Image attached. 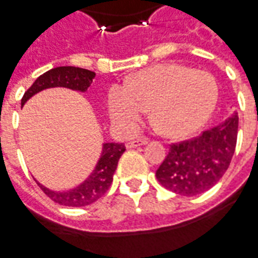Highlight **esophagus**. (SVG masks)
Listing matches in <instances>:
<instances>
[{
  "mask_svg": "<svg viewBox=\"0 0 258 258\" xmlns=\"http://www.w3.org/2000/svg\"><path fill=\"white\" fill-rule=\"evenodd\" d=\"M148 141L145 138H142V140H134V141H128L125 144V147L127 148H137V147H142V145H147Z\"/></svg>",
  "mask_w": 258,
  "mask_h": 258,
  "instance_id": "obj_1",
  "label": "esophagus"
}]
</instances>
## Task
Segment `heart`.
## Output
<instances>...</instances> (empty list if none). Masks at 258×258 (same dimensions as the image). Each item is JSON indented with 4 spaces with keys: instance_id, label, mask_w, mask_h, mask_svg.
<instances>
[{
    "instance_id": "obj_1",
    "label": "heart",
    "mask_w": 258,
    "mask_h": 258,
    "mask_svg": "<svg viewBox=\"0 0 258 258\" xmlns=\"http://www.w3.org/2000/svg\"><path fill=\"white\" fill-rule=\"evenodd\" d=\"M219 96L214 75L181 64H160L128 79L127 86H111L109 116L124 133L140 125L148 109L159 131L170 138L196 133L212 116Z\"/></svg>"
}]
</instances>
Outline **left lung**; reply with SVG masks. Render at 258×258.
<instances>
[{"instance_id": "8db88e82", "label": "left lung", "mask_w": 258, "mask_h": 258, "mask_svg": "<svg viewBox=\"0 0 258 258\" xmlns=\"http://www.w3.org/2000/svg\"><path fill=\"white\" fill-rule=\"evenodd\" d=\"M239 116L233 113L223 123L188 141L170 145L156 170V179L170 191L192 197L217 184L230 165L237 140Z\"/></svg>"}]
</instances>
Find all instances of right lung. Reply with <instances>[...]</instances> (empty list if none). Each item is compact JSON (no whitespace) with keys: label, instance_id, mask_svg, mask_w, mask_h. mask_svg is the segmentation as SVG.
Here are the masks:
<instances>
[{"label":"right lung","instance_id":"add662e5","mask_svg":"<svg viewBox=\"0 0 258 258\" xmlns=\"http://www.w3.org/2000/svg\"><path fill=\"white\" fill-rule=\"evenodd\" d=\"M95 75L96 74L93 71L79 68V67L53 68L36 79L33 85L25 92L21 104L23 106L32 96H35L36 93L48 88H68L73 91L86 92L93 82ZM124 151H125V147L121 142H104L102 147V154L95 169L81 184L70 190L54 191L40 184L37 180L36 183L44 191V194H47V197L51 198L57 204L66 205V207H85L98 201L99 198L103 197L104 192L109 190L113 181V174L117 169L118 159Z\"/></svg>","mask_w":258,"mask_h":258}]
</instances>
